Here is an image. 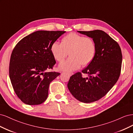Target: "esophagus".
Masks as SVG:
<instances>
[{"label": "esophagus", "instance_id": "34e87169", "mask_svg": "<svg viewBox=\"0 0 133 133\" xmlns=\"http://www.w3.org/2000/svg\"><path fill=\"white\" fill-rule=\"evenodd\" d=\"M66 74H68V75H70V76H71V75H72L73 74V73H71V72H66Z\"/></svg>", "mask_w": 133, "mask_h": 133}]
</instances>
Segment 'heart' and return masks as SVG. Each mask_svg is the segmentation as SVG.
I'll use <instances>...</instances> for the list:
<instances>
[{
  "instance_id": "1",
  "label": "heart",
  "mask_w": 133,
  "mask_h": 133,
  "mask_svg": "<svg viewBox=\"0 0 133 133\" xmlns=\"http://www.w3.org/2000/svg\"><path fill=\"white\" fill-rule=\"evenodd\" d=\"M51 51L54 58L62 62L67 56L70 57L59 65L60 69L72 71L80 66L85 67L92 61L96 51L93 39L85 37L76 33H70L62 39V43L54 42L51 45Z\"/></svg>"
}]
</instances>
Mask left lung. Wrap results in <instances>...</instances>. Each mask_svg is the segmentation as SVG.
<instances>
[{
    "instance_id": "1",
    "label": "left lung",
    "mask_w": 133,
    "mask_h": 133,
    "mask_svg": "<svg viewBox=\"0 0 133 133\" xmlns=\"http://www.w3.org/2000/svg\"><path fill=\"white\" fill-rule=\"evenodd\" d=\"M78 32L93 39L96 51L94 59L86 68L71 76L68 87L79 101L89 103L105 96L118 81L121 72L122 53L118 43L104 31ZM83 74L88 76L84 78Z\"/></svg>"
}]
</instances>
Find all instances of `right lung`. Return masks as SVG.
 <instances>
[{"instance_id":"1","label":"right lung","mask_w":133,"mask_h":133,"mask_svg":"<svg viewBox=\"0 0 133 133\" xmlns=\"http://www.w3.org/2000/svg\"><path fill=\"white\" fill-rule=\"evenodd\" d=\"M65 31H37L21 40L13 49L9 63V77L13 89L28 105H39L48 96L50 83L60 73L53 69L56 63L52 43Z\"/></svg>"}]
</instances>
